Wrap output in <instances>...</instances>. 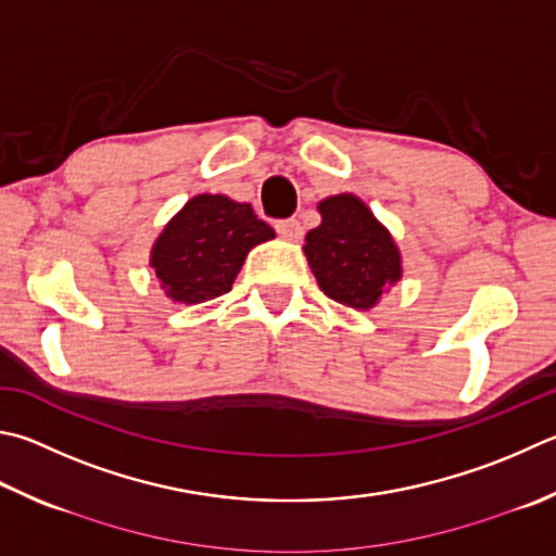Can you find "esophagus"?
<instances>
[{"label":"esophagus","mask_w":556,"mask_h":556,"mask_svg":"<svg viewBox=\"0 0 556 556\" xmlns=\"http://www.w3.org/2000/svg\"><path fill=\"white\" fill-rule=\"evenodd\" d=\"M275 230L277 233L285 238V240H299L301 236H304V228H301L299 218H285V220H277L275 224Z\"/></svg>","instance_id":"1"}]
</instances>
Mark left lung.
<instances>
[{
	"label": "left lung",
	"mask_w": 556,
	"mask_h": 556,
	"mask_svg": "<svg viewBox=\"0 0 556 556\" xmlns=\"http://www.w3.org/2000/svg\"><path fill=\"white\" fill-rule=\"evenodd\" d=\"M320 226L308 230L304 252L318 287L338 304L371 308L401 279V257L389 230L357 197L320 201Z\"/></svg>",
	"instance_id": "obj_1"
}]
</instances>
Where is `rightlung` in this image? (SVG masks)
Instances as JSON below:
<instances>
[{
	"mask_svg": "<svg viewBox=\"0 0 556 556\" xmlns=\"http://www.w3.org/2000/svg\"><path fill=\"white\" fill-rule=\"evenodd\" d=\"M271 238L275 230L250 204L199 194L165 226L150 265L169 299L201 304L230 291L248 252Z\"/></svg>",
	"mask_w": 556,
	"mask_h": 556,
	"instance_id": "right-lung-1",
	"label": "right lung"
}]
</instances>
